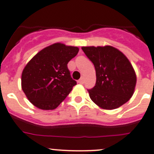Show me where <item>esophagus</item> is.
<instances>
[{
    "label": "esophagus",
    "instance_id": "1",
    "mask_svg": "<svg viewBox=\"0 0 154 154\" xmlns=\"http://www.w3.org/2000/svg\"><path fill=\"white\" fill-rule=\"evenodd\" d=\"M78 83H79V84H84V78H83V77H81V78H80V80H78Z\"/></svg>",
    "mask_w": 154,
    "mask_h": 154
}]
</instances>
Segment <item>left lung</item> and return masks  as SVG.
Segmentation results:
<instances>
[{"label": "left lung", "mask_w": 154, "mask_h": 154, "mask_svg": "<svg viewBox=\"0 0 154 154\" xmlns=\"http://www.w3.org/2000/svg\"><path fill=\"white\" fill-rule=\"evenodd\" d=\"M82 50L96 70V84L87 90L91 99L106 110H113L127 103L137 82L127 57L111 46L83 47Z\"/></svg>", "instance_id": "obj_1"}]
</instances>
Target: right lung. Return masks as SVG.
<instances>
[{"label": "right lung", "instance_id": "right-lung-1", "mask_svg": "<svg viewBox=\"0 0 154 154\" xmlns=\"http://www.w3.org/2000/svg\"><path fill=\"white\" fill-rule=\"evenodd\" d=\"M77 47L57 43L41 50L22 72L21 87L27 99L41 110H54L77 84L67 63L78 53Z\"/></svg>", "mask_w": 154, "mask_h": 154}]
</instances>
